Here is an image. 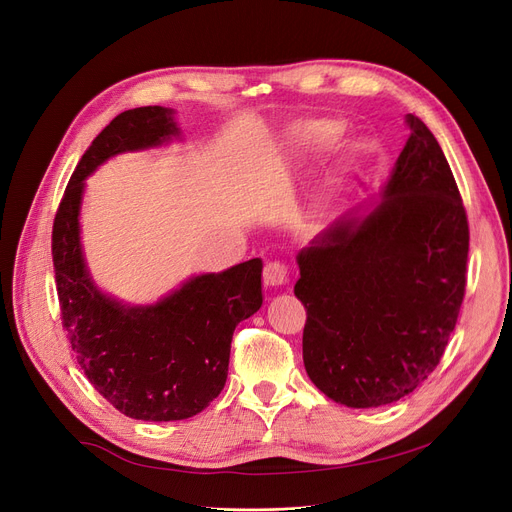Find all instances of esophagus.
<instances>
[{
    "label": "esophagus",
    "mask_w": 512,
    "mask_h": 512,
    "mask_svg": "<svg viewBox=\"0 0 512 512\" xmlns=\"http://www.w3.org/2000/svg\"><path fill=\"white\" fill-rule=\"evenodd\" d=\"M263 284L265 288H280L288 284V267L280 261H272L265 265L263 270Z\"/></svg>",
    "instance_id": "obj_1"
}]
</instances>
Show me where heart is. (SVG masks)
<instances>
[{"label":"heart","mask_w":512,"mask_h":512,"mask_svg":"<svg viewBox=\"0 0 512 512\" xmlns=\"http://www.w3.org/2000/svg\"><path fill=\"white\" fill-rule=\"evenodd\" d=\"M344 126L334 118H315L301 128V147L307 155L330 151L342 137Z\"/></svg>","instance_id":"b5f03b06"}]
</instances>
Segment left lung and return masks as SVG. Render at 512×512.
<instances>
[{
  "mask_svg": "<svg viewBox=\"0 0 512 512\" xmlns=\"http://www.w3.org/2000/svg\"><path fill=\"white\" fill-rule=\"evenodd\" d=\"M407 124L382 197L297 255L307 375L351 409L390 405L421 386L465 297L469 224L459 186L432 130L413 114Z\"/></svg>",
  "mask_w": 512,
  "mask_h": 512,
  "instance_id": "left-lung-1",
  "label": "left lung"
}]
</instances>
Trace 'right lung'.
<instances>
[{
	"instance_id": "right-lung-1",
	"label": "right lung",
	"mask_w": 512,
	"mask_h": 512,
	"mask_svg": "<svg viewBox=\"0 0 512 512\" xmlns=\"http://www.w3.org/2000/svg\"><path fill=\"white\" fill-rule=\"evenodd\" d=\"M172 139H180V128L170 107L116 116L78 161L51 236L62 324L76 361L110 405L141 421L201 413L226 384L234 328L263 303L261 259L188 278L153 305H128L95 286L80 245L85 180L114 155Z\"/></svg>"
}]
</instances>
